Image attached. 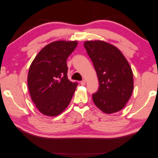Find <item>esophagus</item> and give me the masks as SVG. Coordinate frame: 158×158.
<instances>
[{
    "label": "esophagus",
    "mask_w": 158,
    "mask_h": 158,
    "mask_svg": "<svg viewBox=\"0 0 158 158\" xmlns=\"http://www.w3.org/2000/svg\"><path fill=\"white\" fill-rule=\"evenodd\" d=\"M80 84H81V85H85V80H82L80 82Z\"/></svg>",
    "instance_id": "1"
}]
</instances>
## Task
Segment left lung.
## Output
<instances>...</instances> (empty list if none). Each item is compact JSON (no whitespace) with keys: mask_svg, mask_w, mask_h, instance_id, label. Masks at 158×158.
Masks as SVG:
<instances>
[{"mask_svg":"<svg viewBox=\"0 0 158 158\" xmlns=\"http://www.w3.org/2000/svg\"><path fill=\"white\" fill-rule=\"evenodd\" d=\"M98 77L99 86L93 101L100 110L111 114L121 111L133 91L132 71L116 47L103 41L84 44Z\"/></svg>","mask_w":158,"mask_h":158,"instance_id":"8db88e82","label":"left lung"}]
</instances>
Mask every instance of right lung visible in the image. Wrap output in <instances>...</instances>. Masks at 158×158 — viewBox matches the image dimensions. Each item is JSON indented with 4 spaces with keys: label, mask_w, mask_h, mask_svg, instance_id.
<instances>
[{
    "label": "right lung",
    "mask_w": 158,
    "mask_h": 158,
    "mask_svg": "<svg viewBox=\"0 0 158 158\" xmlns=\"http://www.w3.org/2000/svg\"><path fill=\"white\" fill-rule=\"evenodd\" d=\"M77 41H56L43 48L30 65L27 85L33 102L47 116H56L68 107L77 82L68 79L66 60Z\"/></svg>",
    "instance_id": "1"
}]
</instances>
